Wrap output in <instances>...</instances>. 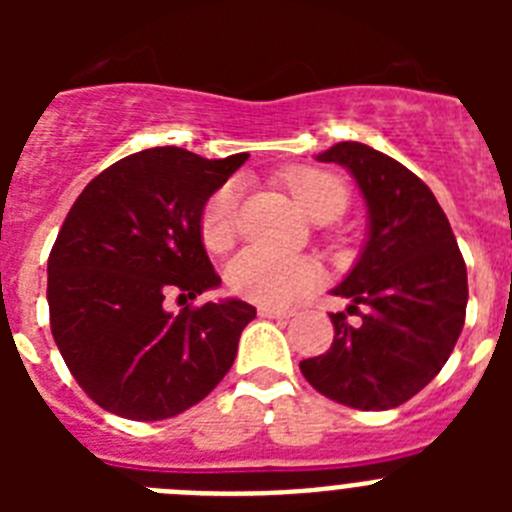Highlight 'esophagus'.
<instances>
[{"label":"esophagus","instance_id":"1","mask_svg":"<svg viewBox=\"0 0 512 512\" xmlns=\"http://www.w3.org/2000/svg\"><path fill=\"white\" fill-rule=\"evenodd\" d=\"M259 315H261V318L282 320V318H289V315H292V312H289V310H282V307H259Z\"/></svg>","mask_w":512,"mask_h":512}]
</instances>
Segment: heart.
<instances>
[{
    "label": "heart",
    "instance_id": "1",
    "mask_svg": "<svg viewBox=\"0 0 512 512\" xmlns=\"http://www.w3.org/2000/svg\"><path fill=\"white\" fill-rule=\"evenodd\" d=\"M289 194L312 220H333L348 205L343 179L315 166H292L282 174ZM238 184L225 182L207 197L200 212V238L207 251H228L238 225ZM230 292L259 305H289L318 284V269L310 261L287 259L264 248H246L225 271Z\"/></svg>",
    "mask_w": 512,
    "mask_h": 512
}]
</instances>
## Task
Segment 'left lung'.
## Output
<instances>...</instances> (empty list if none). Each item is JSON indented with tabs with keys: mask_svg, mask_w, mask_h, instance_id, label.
<instances>
[{
	"mask_svg": "<svg viewBox=\"0 0 512 512\" xmlns=\"http://www.w3.org/2000/svg\"><path fill=\"white\" fill-rule=\"evenodd\" d=\"M318 161L351 171L369 212V238L333 289L351 300L348 315L356 312L361 323L330 312L333 343L300 361L302 377L348 408H397L454 351L467 315V264L433 192L400 161L356 140L336 143Z\"/></svg>",
	"mask_w": 512,
	"mask_h": 512,
	"instance_id": "obj_1",
	"label": "left lung"
}]
</instances>
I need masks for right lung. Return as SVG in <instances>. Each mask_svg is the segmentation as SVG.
Listing matches in <instances>:
<instances>
[{
  "instance_id": "obj_1",
  "label": "right lung",
  "mask_w": 512,
  "mask_h": 512,
  "mask_svg": "<svg viewBox=\"0 0 512 512\" xmlns=\"http://www.w3.org/2000/svg\"><path fill=\"white\" fill-rule=\"evenodd\" d=\"M248 153L202 158L148 148L120 158L76 197L48 256L51 333L79 387L107 413L164 420L205 400L228 374L256 307L184 305L215 289L200 238L207 197Z\"/></svg>"
}]
</instances>
